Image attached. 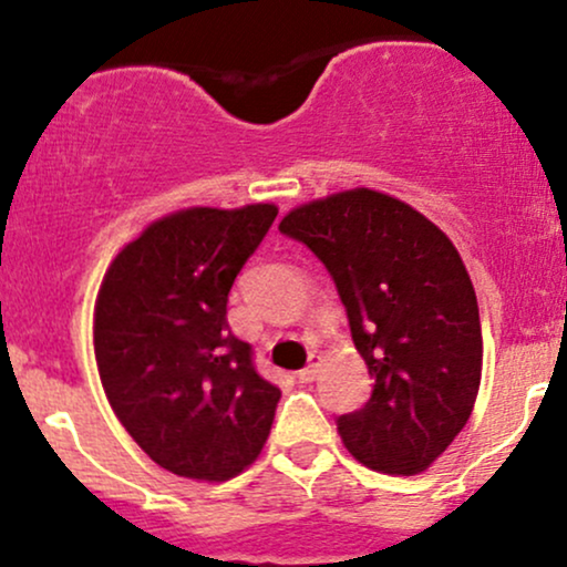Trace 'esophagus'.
I'll return each mask as SVG.
<instances>
[{"mask_svg": "<svg viewBox=\"0 0 567 567\" xmlns=\"http://www.w3.org/2000/svg\"><path fill=\"white\" fill-rule=\"evenodd\" d=\"M317 360H320V357L311 354L309 365H306L303 370H298V381H301V383H311V381L317 379Z\"/></svg>", "mask_w": 567, "mask_h": 567, "instance_id": "esophagus-1", "label": "esophagus"}]
</instances>
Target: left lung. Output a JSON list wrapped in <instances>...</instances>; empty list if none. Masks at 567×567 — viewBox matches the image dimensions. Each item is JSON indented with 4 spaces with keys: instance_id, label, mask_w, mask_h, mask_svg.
<instances>
[{
    "instance_id": "left-lung-1",
    "label": "left lung",
    "mask_w": 567,
    "mask_h": 567,
    "mask_svg": "<svg viewBox=\"0 0 567 567\" xmlns=\"http://www.w3.org/2000/svg\"><path fill=\"white\" fill-rule=\"evenodd\" d=\"M324 264L373 392L336 419L347 451L386 474H419L470 421L483 375L472 279L451 239L405 202L351 188L279 224Z\"/></svg>"
}]
</instances>
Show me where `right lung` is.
<instances>
[{
    "mask_svg": "<svg viewBox=\"0 0 567 567\" xmlns=\"http://www.w3.org/2000/svg\"><path fill=\"white\" fill-rule=\"evenodd\" d=\"M275 205L192 207L125 245L95 301V362L116 419L148 458L224 483L261 453L279 389L226 322L229 290Z\"/></svg>",
    "mask_w": 567,
    "mask_h": 567,
    "instance_id": "1",
    "label": "right lung"
}]
</instances>
